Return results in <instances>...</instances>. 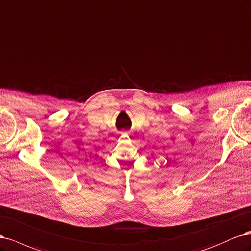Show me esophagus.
Instances as JSON below:
<instances>
[{
  "label": "esophagus",
  "mask_w": 251,
  "mask_h": 251,
  "mask_svg": "<svg viewBox=\"0 0 251 251\" xmlns=\"http://www.w3.org/2000/svg\"><path fill=\"white\" fill-rule=\"evenodd\" d=\"M123 133H124V134H128V132H123Z\"/></svg>",
  "instance_id": "1"
}]
</instances>
